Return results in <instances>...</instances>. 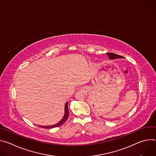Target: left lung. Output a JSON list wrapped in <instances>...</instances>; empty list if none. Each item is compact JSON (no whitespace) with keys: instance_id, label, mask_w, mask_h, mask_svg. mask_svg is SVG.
I'll list each match as a JSON object with an SVG mask.
<instances>
[{"instance_id":"obj_1","label":"left lung","mask_w":156,"mask_h":156,"mask_svg":"<svg viewBox=\"0 0 156 156\" xmlns=\"http://www.w3.org/2000/svg\"><path fill=\"white\" fill-rule=\"evenodd\" d=\"M106 54L108 55V57H109L110 59L111 60H113V59H115V58H123V57L121 56V55H117V54H115L114 53H106Z\"/></svg>"}]
</instances>
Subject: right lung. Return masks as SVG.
Listing matches in <instances>:
<instances>
[{"mask_svg": "<svg viewBox=\"0 0 156 156\" xmlns=\"http://www.w3.org/2000/svg\"><path fill=\"white\" fill-rule=\"evenodd\" d=\"M69 115V108H68V102H66L65 105V114L64 116L63 117V119L57 124L54 125H51V126H39L41 128H55V127H58L60 125H62L64 122H66V120H67L68 117Z\"/></svg>", "mask_w": 156, "mask_h": 156, "instance_id": "right-lung-1", "label": "right lung"}]
</instances>
